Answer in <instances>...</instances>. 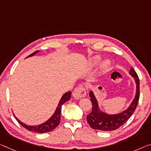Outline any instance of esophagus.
I'll return each instance as SVG.
<instances>
[{
    "label": "esophagus",
    "instance_id": "esophagus-1",
    "mask_svg": "<svg viewBox=\"0 0 151 151\" xmlns=\"http://www.w3.org/2000/svg\"><path fill=\"white\" fill-rule=\"evenodd\" d=\"M73 97L75 99H79L86 95V89L84 87L81 86L76 88L73 93Z\"/></svg>",
    "mask_w": 151,
    "mask_h": 151
}]
</instances>
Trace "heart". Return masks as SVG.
Masks as SVG:
<instances>
[{
    "label": "heart",
    "instance_id": "1",
    "mask_svg": "<svg viewBox=\"0 0 151 151\" xmlns=\"http://www.w3.org/2000/svg\"><path fill=\"white\" fill-rule=\"evenodd\" d=\"M95 61H98L99 60V58L98 57H96V58H95ZM109 62L108 60H106L103 64V66L104 67V68H107V67L109 66Z\"/></svg>",
    "mask_w": 151,
    "mask_h": 151
}]
</instances>
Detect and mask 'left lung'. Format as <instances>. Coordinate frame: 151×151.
Returning a JSON list of instances; mask_svg holds the SVG:
<instances>
[{"label":"left lung","instance_id":"obj_1","mask_svg":"<svg viewBox=\"0 0 151 151\" xmlns=\"http://www.w3.org/2000/svg\"><path fill=\"white\" fill-rule=\"evenodd\" d=\"M129 73L135 80L136 84V95L128 108L122 113L109 115L100 111L96 98L92 91H91L89 97L92 103V111L87 116V122L91 128L101 131L115 130L122 126L134 112L140 97V81L137 74L133 68H131Z\"/></svg>","mask_w":151,"mask_h":151}]
</instances>
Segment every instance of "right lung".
I'll list each match as a JSON object with an SVG mask.
<instances>
[{
  "label": "right lung",
  "mask_w": 151,
  "mask_h": 151,
  "mask_svg": "<svg viewBox=\"0 0 151 151\" xmlns=\"http://www.w3.org/2000/svg\"><path fill=\"white\" fill-rule=\"evenodd\" d=\"M39 52L35 51L32 53V54H30L29 56H34L35 54H36L37 52ZM71 97V92H67L66 93H64L63 95V96L61 97L58 106H57L56 111H55L54 114H53L51 118H50L48 120H47L45 122L43 123L42 124H40V125L37 126H27L26 124H23V122H21L20 120L16 118L15 116V118L17 119V121L19 123L21 126H23V128H25V129H27L29 131H32V132H37V133H45V132H51L52 130H54L55 128H56L57 126L59 125L60 122V113H61V108H62V106L64 104V103L66 102L67 101H68L69 99H70Z\"/></svg>",
  "instance_id": "add662e5"
}]
</instances>
